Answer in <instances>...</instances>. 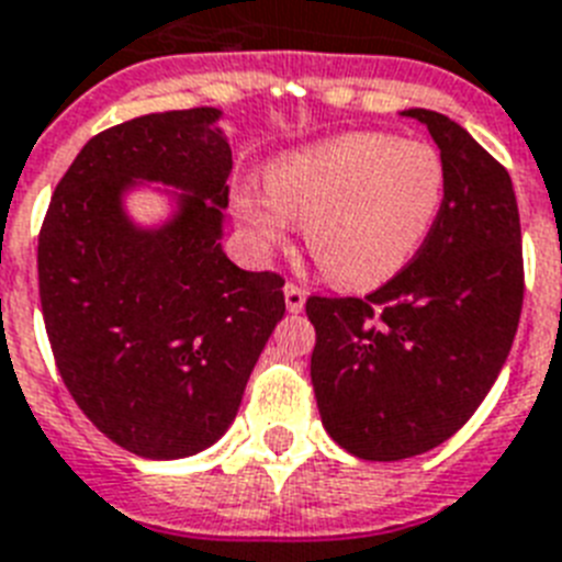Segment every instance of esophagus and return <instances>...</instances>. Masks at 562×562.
<instances>
[{"mask_svg":"<svg viewBox=\"0 0 562 562\" xmlns=\"http://www.w3.org/2000/svg\"><path fill=\"white\" fill-rule=\"evenodd\" d=\"M285 308L291 311V314H300V311L305 308V289L303 285H296V282H285Z\"/></svg>","mask_w":562,"mask_h":562,"instance_id":"1","label":"esophagus"}]
</instances>
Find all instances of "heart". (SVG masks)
<instances>
[{
  "mask_svg": "<svg viewBox=\"0 0 562 562\" xmlns=\"http://www.w3.org/2000/svg\"><path fill=\"white\" fill-rule=\"evenodd\" d=\"M268 193L245 186L237 220L259 248L305 223V245L331 282L374 289L397 277L426 245L442 200L446 168L426 143L360 131L291 150L268 168Z\"/></svg>",
  "mask_w": 562,
  "mask_h": 562,
  "instance_id": "obj_1",
  "label": "heart"
}]
</instances>
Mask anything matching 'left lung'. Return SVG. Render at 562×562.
Segmentation results:
<instances>
[{"label":"left lung","mask_w":562,"mask_h":562,"mask_svg":"<svg viewBox=\"0 0 562 562\" xmlns=\"http://www.w3.org/2000/svg\"><path fill=\"white\" fill-rule=\"evenodd\" d=\"M440 148L446 200L426 245L369 296H308L311 383L331 440L360 460L431 451L469 423L522 308L512 177L449 116L408 108Z\"/></svg>","instance_id":"left-lung-1"}]
</instances>
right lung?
<instances>
[{"label":"right lung","instance_id":"right-lung-1","mask_svg":"<svg viewBox=\"0 0 562 562\" xmlns=\"http://www.w3.org/2000/svg\"><path fill=\"white\" fill-rule=\"evenodd\" d=\"M223 111L136 116L77 154L40 231V300L70 397L122 449L179 460L234 423L273 325L282 277L225 257L231 145ZM177 187L172 216L136 226L124 193Z\"/></svg>","mask_w":562,"mask_h":562}]
</instances>
